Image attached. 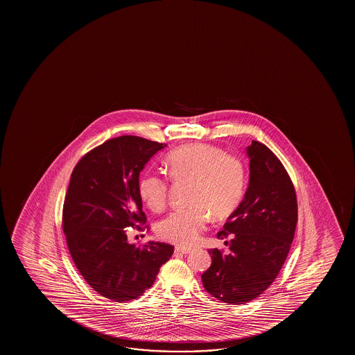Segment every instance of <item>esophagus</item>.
<instances>
[{
  "instance_id": "obj_1",
  "label": "esophagus",
  "mask_w": 355,
  "mask_h": 355,
  "mask_svg": "<svg viewBox=\"0 0 355 355\" xmlns=\"http://www.w3.org/2000/svg\"><path fill=\"white\" fill-rule=\"evenodd\" d=\"M175 251L177 253H182V254H188L191 251V248H175Z\"/></svg>"
}]
</instances>
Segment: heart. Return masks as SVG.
<instances>
[{"instance_id":"heart-1","label":"heart","mask_w":355,"mask_h":355,"mask_svg":"<svg viewBox=\"0 0 355 355\" xmlns=\"http://www.w3.org/2000/svg\"><path fill=\"white\" fill-rule=\"evenodd\" d=\"M171 180L190 182V207L177 209L162 219L157 234L168 243L190 246L198 241L209 216L227 218L241 202L246 183L243 162L227 155L219 148L194 143L171 151L166 157ZM168 180L146 171L138 180V194L154 212L165 209L168 198Z\"/></svg>"}]
</instances>
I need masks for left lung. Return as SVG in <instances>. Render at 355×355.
<instances>
[{
	"label": "left lung",
	"mask_w": 355,
	"mask_h": 355,
	"mask_svg": "<svg viewBox=\"0 0 355 355\" xmlns=\"http://www.w3.org/2000/svg\"><path fill=\"white\" fill-rule=\"evenodd\" d=\"M246 154L248 189L217 234L220 240L230 239V252L209 250L212 264L201 275L206 291L230 304L252 301L272 285L286 261L297 224L296 191L280 160L257 141Z\"/></svg>",
	"instance_id": "left-lung-1"
}]
</instances>
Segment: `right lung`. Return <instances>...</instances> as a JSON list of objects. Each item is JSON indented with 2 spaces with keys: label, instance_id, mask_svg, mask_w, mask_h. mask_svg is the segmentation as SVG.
<instances>
[{
  "label": "right lung",
  "instance_id": "add662e5",
  "mask_svg": "<svg viewBox=\"0 0 355 355\" xmlns=\"http://www.w3.org/2000/svg\"><path fill=\"white\" fill-rule=\"evenodd\" d=\"M165 146L141 137L112 138L83 156L70 177L63 206L69 251L88 285L112 301L141 296L173 253L168 243L127 240V229L146 222L139 175Z\"/></svg>",
  "mask_w": 355,
  "mask_h": 355
}]
</instances>
